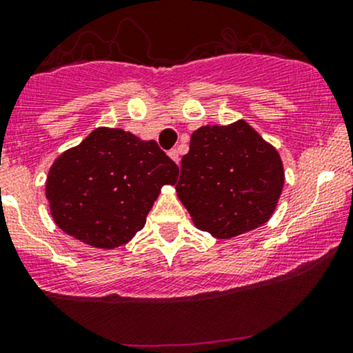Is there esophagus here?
<instances>
[{
  "mask_svg": "<svg viewBox=\"0 0 353 353\" xmlns=\"http://www.w3.org/2000/svg\"><path fill=\"white\" fill-rule=\"evenodd\" d=\"M168 154H170V158H172L173 161L180 163V154H178V150H172Z\"/></svg>",
  "mask_w": 353,
  "mask_h": 353,
  "instance_id": "obj_1",
  "label": "esophagus"
}]
</instances>
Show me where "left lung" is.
<instances>
[{
	"label": "left lung",
	"mask_w": 353,
	"mask_h": 353,
	"mask_svg": "<svg viewBox=\"0 0 353 353\" xmlns=\"http://www.w3.org/2000/svg\"><path fill=\"white\" fill-rule=\"evenodd\" d=\"M284 185L283 161L244 119L193 131L176 195L196 229L232 239L266 223Z\"/></svg>",
	"instance_id": "left-lung-1"
}]
</instances>
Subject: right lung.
I'll use <instances>...</instances> for the list:
<instances>
[{
	"label": "right lung",
	"mask_w": 353,
	"mask_h": 353,
	"mask_svg": "<svg viewBox=\"0 0 353 353\" xmlns=\"http://www.w3.org/2000/svg\"><path fill=\"white\" fill-rule=\"evenodd\" d=\"M178 166L157 145L119 128H97L48 170L45 195L60 229L84 244L114 249L145 227Z\"/></svg>",
	"instance_id": "1"
}]
</instances>
